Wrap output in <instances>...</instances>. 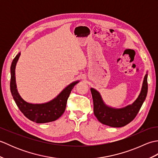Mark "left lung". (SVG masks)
I'll use <instances>...</instances> for the list:
<instances>
[{
    "mask_svg": "<svg viewBox=\"0 0 158 158\" xmlns=\"http://www.w3.org/2000/svg\"><path fill=\"white\" fill-rule=\"evenodd\" d=\"M90 90L94 102V113L99 122L114 127L125 126L135 118L146 98L148 90L147 74L144 77L142 89L138 98L132 105L122 109H114L106 106L97 90L94 88Z\"/></svg>",
    "mask_w": 158,
    "mask_h": 158,
    "instance_id": "8db88e82",
    "label": "left lung"
}]
</instances>
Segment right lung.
<instances>
[{
    "instance_id": "right-lung-1",
    "label": "right lung",
    "mask_w": 158,
    "mask_h": 158,
    "mask_svg": "<svg viewBox=\"0 0 158 158\" xmlns=\"http://www.w3.org/2000/svg\"><path fill=\"white\" fill-rule=\"evenodd\" d=\"M20 53L13 59L11 66V81L10 89L13 99L21 112L30 120L37 123L53 122L61 117L66 109L68 100L71 90L79 81H75L64 89L60 94L51 101L43 104H31L26 102L19 96L17 89L15 76V69Z\"/></svg>"
}]
</instances>
